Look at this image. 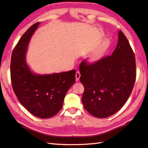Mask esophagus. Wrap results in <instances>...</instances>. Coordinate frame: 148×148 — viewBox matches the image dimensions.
<instances>
[{
	"label": "esophagus",
	"mask_w": 148,
	"mask_h": 148,
	"mask_svg": "<svg viewBox=\"0 0 148 148\" xmlns=\"http://www.w3.org/2000/svg\"><path fill=\"white\" fill-rule=\"evenodd\" d=\"M80 77H81V74H80L79 71H77V73H76V75H75V77H76V81L78 82L79 81V78Z\"/></svg>",
	"instance_id": "obj_1"
}]
</instances>
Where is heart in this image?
I'll list each match as a JSON object with an SVG mask.
<instances>
[{
  "mask_svg": "<svg viewBox=\"0 0 148 148\" xmlns=\"http://www.w3.org/2000/svg\"><path fill=\"white\" fill-rule=\"evenodd\" d=\"M110 46V42L108 40L103 41L98 46L89 56V60L92 62L99 61L106 55Z\"/></svg>",
  "mask_w": 148,
  "mask_h": 148,
  "instance_id": "b5f03b06",
  "label": "heart"
}]
</instances>
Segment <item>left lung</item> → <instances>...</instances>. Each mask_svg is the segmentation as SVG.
Wrapping results in <instances>:
<instances>
[{"instance_id": "obj_1", "label": "left lung", "mask_w": 148, "mask_h": 148, "mask_svg": "<svg viewBox=\"0 0 148 148\" xmlns=\"http://www.w3.org/2000/svg\"><path fill=\"white\" fill-rule=\"evenodd\" d=\"M117 47L111 56L79 65L80 82L84 91V109L97 118L115 114L130 96L136 79L135 57L127 38L121 30Z\"/></svg>"}]
</instances>
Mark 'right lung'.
<instances>
[{
    "mask_svg": "<svg viewBox=\"0 0 148 148\" xmlns=\"http://www.w3.org/2000/svg\"><path fill=\"white\" fill-rule=\"evenodd\" d=\"M40 22L33 25L13 49L10 64L13 89L25 108L41 119L51 118L62 109L66 92L75 82V70L39 75L28 66L26 53L30 39Z\"/></svg>",
    "mask_w": 148,
    "mask_h": 148,
    "instance_id": "1",
    "label": "right lung"
}]
</instances>
